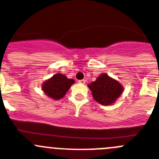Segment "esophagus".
I'll list each match as a JSON object with an SVG mask.
<instances>
[{
  "label": "esophagus",
  "instance_id": "34e87169",
  "mask_svg": "<svg viewBox=\"0 0 159 159\" xmlns=\"http://www.w3.org/2000/svg\"><path fill=\"white\" fill-rule=\"evenodd\" d=\"M78 82L81 84H84L86 83V80H79Z\"/></svg>",
  "mask_w": 159,
  "mask_h": 159
}]
</instances>
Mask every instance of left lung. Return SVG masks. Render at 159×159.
<instances>
[{"label": "left lung", "instance_id": "left-lung-1", "mask_svg": "<svg viewBox=\"0 0 159 159\" xmlns=\"http://www.w3.org/2000/svg\"><path fill=\"white\" fill-rule=\"evenodd\" d=\"M96 102L102 105H110L121 94L123 87L121 84L106 73L100 75L94 82L88 85Z\"/></svg>", "mask_w": 159, "mask_h": 159}]
</instances>
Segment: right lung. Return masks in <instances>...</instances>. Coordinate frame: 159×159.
<instances>
[{
  "label": "right lung",
  "instance_id": "add662e5",
  "mask_svg": "<svg viewBox=\"0 0 159 159\" xmlns=\"http://www.w3.org/2000/svg\"><path fill=\"white\" fill-rule=\"evenodd\" d=\"M74 83L72 79H68L62 74H56L43 84V90L49 97L58 100L65 96Z\"/></svg>",
  "mask_w": 159,
  "mask_h": 159
}]
</instances>
